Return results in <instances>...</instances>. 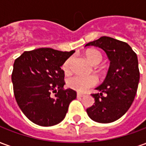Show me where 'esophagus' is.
<instances>
[{"instance_id":"1","label":"esophagus","mask_w":146,"mask_h":146,"mask_svg":"<svg viewBox=\"0 0 146 146\" xmlns=\"http://www.w3.org/2000/svg\"><path fill=\"white\" fill-rule=\"evenodd\" d=\"M77 97H84V96H85L84 94H82V93H77Z\"/></svg>"}]
</instances>
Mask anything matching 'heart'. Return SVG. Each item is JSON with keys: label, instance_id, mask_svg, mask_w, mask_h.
<instances>
[{"label": "heart", "instance_id": "1", "mask_svg": "<svg viewBox=\"0 0 146 146\" xmlns=\"http://www.w3.org/2000/svg\"><path fill=\"white\" fill-rule=\"evenodd\" d=\"M87 58L88 61L93 65H97L102 59L101 53L97 50H92L87 53ZM72 58H69L64 62L62 65V70L66 73H69L70 70V63ZM98 82L97 76L94 75L91 76H82L75 75L68 80V85L73 90L79 92H84L88 89L95 86Z\"/></svg>", "mask_w": 146, "mask_h": 146}]
</instances>
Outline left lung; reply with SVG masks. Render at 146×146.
I'll use <instances>...</instances> for the list:
<instances>
[{"mask_svg": "<svg viewBox=\"0 0 146 146\" xmlns=\"http://www.w3.org/2000/svg\"><path fill=\"white\" fill-rule=\"evenodd\" d=\"M85 47L102 48L110 60L104 82L96 88L100 93L92 94L95 105L87 109V113L96 122H113L125 114L137 93L140 78L137 54L126 42L110 36H102Z\"/></svg>", "mask_w": 146, "mask_h": 146, "instance_id": "1", "label": "left lung"}]
</instances>
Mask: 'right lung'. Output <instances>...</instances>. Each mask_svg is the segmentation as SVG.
Masks as SVG:
<instances>
[{
    "instance_id": "add662e5",
    "label": "right lung",
    "mask_w": 146,
    "mask_h": 146,
    "mask_svg": "<svg viewBox=\"0 0 146 146\" xmlns=\"http://www.w3.org/2000/svg\"><path fill=\"white\" fill-rule=\"evenodd\" d=\"M74 52L38 48L25 51L15 60L11 73L15 98L30 121L49 127L65 118L76 92L63 88L65 73L61 66Z\"/></svg>"
}]
</instances>
